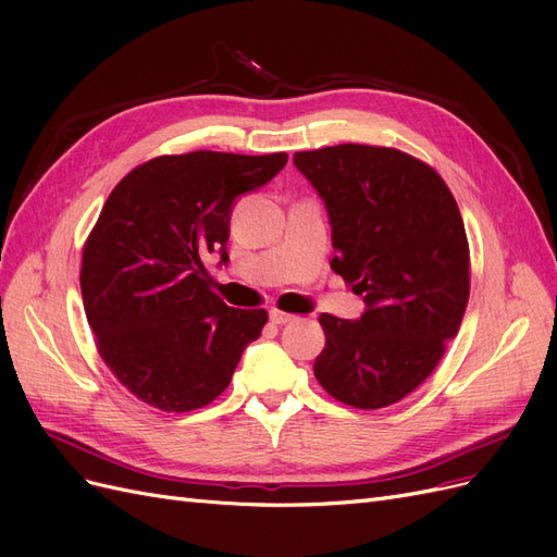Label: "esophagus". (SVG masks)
<instances>
[{
    "mask_svg": "<svg viewBox=\"0 0 557 557\" xmlns=\"http://www.w3.org/2000/svg\"><path fill=\"white\" fill-rule=\"evenodd\" d=\"M269 320H272L274 325H285V323H290V320H295V315L274 309V311H269Z\"/></svg>",
    "mask_w": 557,
    "mask_h": 557,
    "instance_id": "1",
    "label": "esophagus"
}]
</instances>
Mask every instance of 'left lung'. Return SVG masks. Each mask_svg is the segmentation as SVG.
I'll list each match as a JSON object with an SVG mask.
<instances>
[{
	"label": "left lung",
	"mask_w": 557,
	"mask_h": 557,
	"mask_svg": "<svg viewBox=\"0 0 557 557\" xmlns=\"http://www.w3.org/2000/svg\"><path fill=\"white\" fill-rule=\"evenodd\" d=\"M323 197L330 267L356 295L358 320L323 313L313 374L348 407L383 409L444 358L469 299V244L455 197L430 164L397 148L339 144L293 158Z\"/></svg>",
	"instance_id": "1"
}]
</instances>
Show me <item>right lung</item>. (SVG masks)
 Listing matches in <instances>:
<instances>
[{"mask_svg":"<svg viewBox=\"0 0 557 557\" xmlns=\"http://www.w3.org/2000/svg\"><path fill=\"white\" fill-rule=\"evenodd\" d=\"M285 162V153L160 156L111 190L83 246L81 295L99 356L150 407H207L260 336L267 311L227 307L205 260L221 252L227 262L234 201Z\"/></svg>","mask_w":557,"mask_h":557,"instance_id":"right-lung-1","label":"right lung"}]
</instances>
